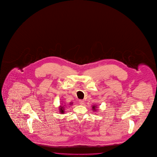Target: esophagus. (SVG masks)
<instances>
[{"label": "esophagus", "mask_w": 157, "mask_h": 157, "mask_svg": "<svg viewBox=\"0 0 157 157\" xmlns=\"http://www.w3.org/2000/svg\"><path fill=\"white\" fill-rule=\"evenodd\" d=\"M79 103H80V104H81V105H82L84 104V101H83V100H79Z\"/></svg>", "instance_id": "1"}]
</instances>
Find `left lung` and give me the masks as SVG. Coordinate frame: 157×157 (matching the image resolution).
I'll return each instance as SVG.
<instances>
[{
    "label": "left lung",
    "mask_w": 157,
    "mask_h": 157,
    "mask_svg": "<svg viewBox=\"0 0 157 157\" xmlns=\"http://www.w3.org/2000/svg\"><path fill=\"white\" fill-rule=\"evenodd\" d=\"M96 108H97V106L96 105H94V106H92L93 110H97V109H96Z\"/></svg>",
    "instance_id": "obj_1"
}]
</instances>
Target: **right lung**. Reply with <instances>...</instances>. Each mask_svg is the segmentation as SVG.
<instances>
[{
    "label": "right lung",
    "mask_w": 157,
    "mask_h": 157,
    "mask_svg": "<svg viewBox=\"0 0 157 157\" xmlns=\"http://www.w3.org/2000/svg\"><path fill=\"white\" fill-rule=\"evenodd\" d=\"M72 104H70V105H71ZM59 112L61 114H63L64 113V112H65V109H64V106H59Z\"/></svg>",
    "instance_id": "right-lung-1"
}]
</instances>
